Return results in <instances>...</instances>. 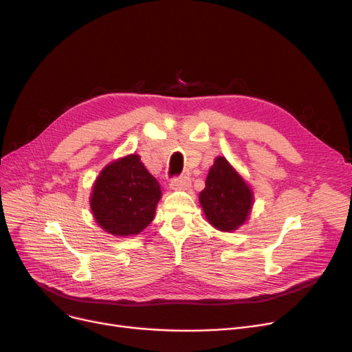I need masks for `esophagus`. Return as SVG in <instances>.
<instances>
[{"mask_svg": "<svg viewBox=\"0 0 352 352\" xmlns=\"http://www.w3.org/2000/svg\"><path fill=\"white\" fill-rule=\"evenodd\" d=\"M190 186H191V179L188 177H175L170 182V187L173 190H187Z\"/></svg>", "mask_w": 352, "mask_h": 352, "instance_id": "obj_1", "label": "esophagus"}]
</instances>
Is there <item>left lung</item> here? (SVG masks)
<instances>
[{
  "mask_svg": "<svg viewBox=\"0 0 352 352\" xmlns=\"http://www.w3.org/2000/svg\"><path fill=\"white\" fill-rule=\"evenodd\" d=\"M251 188L224 158L217 157L199 192V204L210 224L219 231H235L241 227L252 208Z\"/></svg>",
  "mask_w": 352,
  "mask_h": 352,
  "instance_id": "8db88e82",
  "label": "left lung"
}]
</instances>
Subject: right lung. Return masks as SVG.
<instances>
[{"label": "right lung", "mask_w": 352, "mask_h": 352, "mask_svg": "<svg viewBox=\"0 0 352 352\" xmlns=\"http://www.w3.org/2000/svg\"><path fill=\"white\" fill-rule=\"evenodd\" d=\"M160 198L158 181L146 171L140 155L131 154L104 166L92 187L89 206L104 231L128 236L151 223Z\"/></svg>", "instance_id": "obj_1"}]
</instances>
